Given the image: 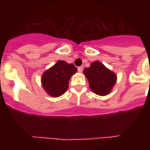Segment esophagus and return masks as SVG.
I'll list each match as a JSON object with an SVG mask.
<instances>
[{
    "instance_id": "1",
    "label": "esophagus",
    "mask_w": 150,
    "mask_h": 150,
    "mask_svg": "<svg viewBox=\"0 0 150 150\" xmlns=\"http://www.w3.org/2000/svg\"><path fill=\"white\" fill-rule=\"evenodd\" d=\"M82 71H83V66H79V67H78V71H79V72H82Z\"/></svg>"
}]
</instances>
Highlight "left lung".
I'll use <instances>...</instances> for the list:
<instances>
[{
    "mask_svg": "<svg viewBox=\"0 0 150 150\" xmlns=\"http://www.w3.org/2000/svg\"><path fill=\"white\" fill-rule=\"evenodd\" d=\"M84 74L89 81L92 91L100 96L109 93L116 83V75L100 61L93 62L89 68H85Z\"/></svg>",
    "mask_w": 150,
    "mask_h": 150,
    "instance_id": "1",
    "label": "left lung"
}]
</instances>
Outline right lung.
<instances>
[{"mask_svg": "<svg viewBox=\"0 0 150 150\" xmlns=\"http://www.w3.org/2000/svg\"><path fill=\"white\" fill-rule=\"evenodd\" d=\"M77 68L72 64L58 61L52 68L43 74L41 81L47 93L54 97L61 96L67 91L68 82Z\"/></svg>", "mask_w": 150, "mask_h": 150, "instance_id": "right-lung-1", "label": "right lung"}]
</instances>
